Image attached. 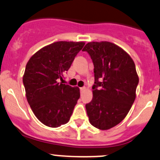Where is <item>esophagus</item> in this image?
<instances>
[{
    "label": "esophagus",
    "mask_w": 160,
    "mask_h": 160,
    "mask_svg": "<svg viewBox=\"0 0 160 160\" xmlns=\"http://www.w3.org/2000/svg\"><path fill=\"white\" fill-rule=\"evenodd\" d=\"M86 90V88L85 87H82V88H80V91H81V93H83Z\"/></svg>",
    "instance_id": "esophagus-1"
}]
</instances>
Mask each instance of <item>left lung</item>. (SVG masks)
Instances as JSON below:
<instances>
[{"label": "left lung", "instance_id": "left-lung-1", "mask_svg": "<svg viewBox=\"0 0 160 160\" xmlns=\"http://www.w3.org/2000/svg\"><path fill=\"white\" fill-rule=\"evenodd\" d=\"M94 64L93 98L85 105L89 122L106 130L120 123L136 98L139 77L133 60L126 51L108 41L90 42L82 49Z\"/></svg>", "mask_w": 160, "mask_h": 160}]
</instances>
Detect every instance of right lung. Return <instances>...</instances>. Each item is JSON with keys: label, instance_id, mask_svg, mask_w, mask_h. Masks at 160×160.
<instances>
[{"label": "right lung", "instance_id": "obj_1", "mask_svg": "<svg viewBox=\"0 0 160 160\" xmlns=\"http://www.w3.org/2000/svg\"><path fill=\"white\" fill-rule=\"evenodd\" d=\"M85 42L59 41L34 53L27 62L23 76L26 97L41 123L58 128L68 123L80 98L78 87L65 85L64 73L71 66Z\"/></svg>", "mask_w": 160, "mask_h": 160}]
</instances>
